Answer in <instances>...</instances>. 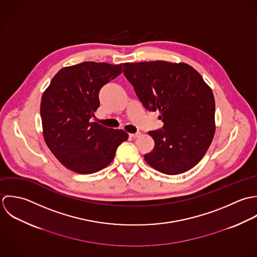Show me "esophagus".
Wrapping results in <instances>:
<instances>
[{"label":"esophagus","mask_w":257,"mask_h":257,"mask_svg":"<svg viewBox=\"0 0 257 257\" xmlns=\"http://www.w3.org/2000/svg\"><path fill=\"white\" fill-rule=\"evenodd\" d=\"M129 136H130V137H132V138H137V137H139V136H140V132L133 133V134H129Z\"/></svg>","instance_id":"esophagus-1"}]
</instances>
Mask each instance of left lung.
I'll return each instance as SVG.
<instances>
[{
  "label": "left lung",
  "instance_id": "8db88e82",
  "mask_svg": "<svg viewBox=\"0 0 257 257\" xmlns=\"http://www.w3.org/2000/svg\"><path fill=\"white\" fill-rule=\"evenodd\" d=\"M123 73L148 111H160L161 129L149 131L154 139L145 161L166 175L195 167L214 135L215 104L201 74L187 63L163 60L124 63Z\"/></svg>",
  "mask_w": 257,
  "mask_h": 257
}]
</instances>
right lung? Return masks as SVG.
<instances>
[{
	"mask_svg": "<svg viewBox=\"0 0 257 257\" xmlns=\"http://www.w3.org/2000/svg\"><path fill=\"white\" fill-rule=\"evenodd\" d=\"M118 65L85 61L60 69L41 102L45 141L55 158L78 174L96 173L128 139L123 130L90 122L100 105L99 91L122 72Z\"/></svg>",
	"mask_w": 257,
	"mask_h": 257,
	"instance_id": "right-lung-1",
	"label": "right lung"
}]
</instances>
